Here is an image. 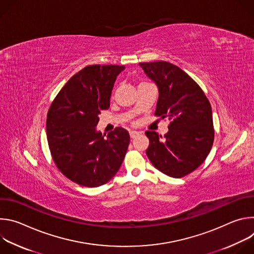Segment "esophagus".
Masks as SVG:
<instances>
[{
    "label": "esophagus",
    "instance_id": "esophagus-1",
    "mask_svg": "<svg viewBox=\"0 0 254 254\" xmlns=\"http://www.w3.org/2000/svg\"><path fill=\"white\" fill-rule=\"evenodd\" d=\"M139 134V132H137V131H134V130H131L130 132H129V135H130V137L131 138H134L135 136H137Z\"/></svg>",
    "mask_w": 254,
    "mask_h": 254
}]
</instances>
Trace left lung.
<instances>
[{
  "instance_id": "8db88e82",
  "label": "left lung",
  "mask_w": 254,
  "mask_h": 254,
  "mask_svg": "<svg viewBox=\"0 0 254 254\" xmlns=\"http://www.w3.org/2000/svg\"><path fill=\"white\" fill-rule=\"evenodd\" d=\"M159 90L156 113L168 119L164 138L146 131L150 139L146 154L156 169L181 178L196 170L207 158L214 140L212 110L201 87L178 66L157 61L139 63Z\"/></svg>"
}]
</instances>
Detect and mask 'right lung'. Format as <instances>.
I'll use <instances>...</instances> for the list:
<instances>
[{
    "label": "right lung",
    "mask_w": 254,
    "mask_h": 254,
    "mask_svg": "<svg viewBox=\"0 0 254 254\" xmlns=\"http://www.w3.org/2000/svg\"><path fill=\"white\" fill-rule=\"evenodd\" d=\"M125 66L90 65L72 76L47 115L49 149L59 171L74 183L99 187L117 174L129 144L128 131L102 134L98 115L111 105L116 79Z\"/></svg>",
    "instance_id": "right-lung-1"
}]
</instances>
